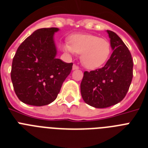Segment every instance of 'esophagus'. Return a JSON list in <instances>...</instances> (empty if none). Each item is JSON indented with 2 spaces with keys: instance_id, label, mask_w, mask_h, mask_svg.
<instances>
[{
  "instance_id": "34e87169",
  "label": "esophagus",
  "mask_w": 148,
  "mask_h": 148,
  "mask_svg": "<svg viewBox=\"0 0 148 148\" xmlns=\"http://www.w3.org/2000/svg\"><path fill=\"white\" fill-rule=\"evenodd\" d=\"M72 69H73V70H77V69H79V67H78L77 65H76V64H73Z\"/></svg>"
}]
</instances>
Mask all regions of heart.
<instances>
[{"label": "heart", "mask_w": 148, "mask_h": 148, "mask_svg": "<svg viewBox=\"0 0 148 148\" xmlns=\"http://www.w3.org/2000/svg\"><path fill=\"white\" fill-rule=\"evenodd\" d=\"M62 48L69 54H80V62L85 68L93 70L100 68L108 59L110 45L106 39L89 34H75Z\"/></svg>", "instance_id": "1"}]
</instances>
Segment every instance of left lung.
Returning a JSON list of instances; mask_svg holds the SVG:
<instances>
[{
	"mask_svg": "<svg viewBox=\"0 0 148 148\" xmlns=\"http://www.w3.org/2000/svg\"><path fill=\"white\" fill-rule=\"evenodd\" d=\"M113 53L103 68L85 71L80 84L82 98L95 108L116 105L126 96L132 80L131 53L116 33L107 30Z\"/></svg>",
	"mask_w": 148,
	"mask_h": 148,
	"instance_id": "8db88e82",
	"label": "left lung"
}]
</instances>
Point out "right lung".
Wrapping results in <instances>:
<instances>
[{
	"mask_svg": "<svg viewBox=\"0 0 148 148\" xmlns=\"http://www.w3.org/2000/svg\"><path fill=\"white\" fill-rule=\"evenodd\" d=\"M58 28H40L17 49L12 63L11 80L17 97L25 104L43 106L53 102L73 63L57 59L54 34Z\"/></svg>",
	"mask_w": 148,
	"mask_h": 148,
	"instance_id": "obj_1",
	"label": "right lung"
}]
</instances>
